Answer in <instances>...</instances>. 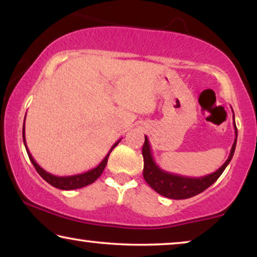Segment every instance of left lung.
<instances>
[{
    "instance_id": "8db88e82",
    "label": "left lung",
    "mask_w": 257,
    "mask_h": 257,
    "mask_svg": "<svg viewBox=\"0 0 257 257\" xmlns=\"http://www.w3.org/2000/svg\"><path fill=\"white\" fill-rule=\"evenodd\" d=\"M234 128H235V140L233 146H231L229 157L224 161V164L219 170L214 172L212 174L205 175L201 178H191V177H182V175L168 173V172L161 170L156 164L153 159L152 151H151L150 142L145 136V143L143 146V157H144V179L160 195L166 196V198L174 200L188 199L192 196H195L200 193L205 191L212 186L220 175L226 170L228 164L230 163L231 158L234 156L235 147L237 142V128L235 125L234 119Z\"/></svg>"
}]
</instances>
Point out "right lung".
Wrapping results in <instances>:
<instances>
[{"instance_id": "1", "label": "right lung", "mask_w": 257, "mask_h": 257, "mask_svg": "<svg viewBox=\"0 0 257 257\" xmlns=\"http://www.w3.org/2000/svg\"><path fill=\"white\" fill-rule=\"evenodd\" d=\"M24 121H26V118H24ZM119 142H120V139H119L118 142L115 143L114 145L111 147V150L108 151V153L106 154V157H105L104 159L101 160V163L98 165L97 167H94V168H92V170L85 172V173L69 175V177H57V175H54V174L49 173V172H47L45 170H43V168H42L40 165H38L36 161H35L33 156H31L30 152H29V150H28V147H27V144H26V130H24V125H23V143H24V146H26L28 156H29V159H30L31 163H33L34 167L36 168V171L38 172V174H40L41 177L43 178L45 181L49 182V184H50L51 186H54V187H56V188L63 189V191H71V189H77V188L85 187V186L91 185V184H92V182L96 181L97 179L100 177L101 173H103L105 166H106L108 156H110V153L112 152V150H113L114 147L118 145Z\"/></svg>"}]
</instances>
